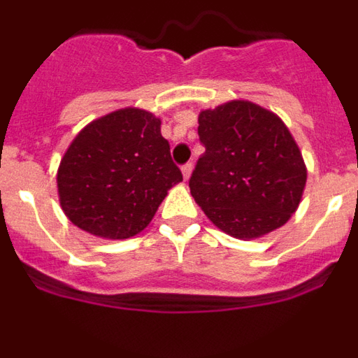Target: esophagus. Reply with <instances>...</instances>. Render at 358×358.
<instances>
[{"instance_id": "1", "label": "esophagus", "mask_w": 358, "mask_h": 358, "mask_svg": "<svg viewBox=\"0 0 358 358\" xmlns=\"http://www.w3.org/2000/svg\"><path fill=\"white\" fill-rule=\"evenodd\" d=\"M192 170H194V164L192 163H186L181 166V172H182V177H185V181H188L189 176H192Z\"/></svg>"}]
</instances>
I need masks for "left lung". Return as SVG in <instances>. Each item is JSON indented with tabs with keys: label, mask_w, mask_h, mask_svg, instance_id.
I'll list each match as a JSON object with an SVG mask.
<instances>
[{
	"label": "left lung",
	"mask_w": 358,
	"mask_h": 358,
	"mask_svg": "<svg viewBox=\"0 0 358 358\" xmlns=\"http://www.w3.org/2000/svg\"><path fill=\"white\" fill-rule=\"evenodd\" d=\"M206 152L189 192L226 235L255 240L289 222L306 185L301 150L283 120L249 100L199 113Z\"/></svg>",
	"instance_id": "left-lung-1"
}]
</instances>
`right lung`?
I'll use <instances>...</instances> for the list:
<instances>
[{
	"mask_svg": "<svg viewBox=\"0 0 358 358\" xmlns=\"http://www.w3.org/2000/svg\"><path fill=\"white\" fill-rule=\"evenodd\" d=\"M182 181L161 120L138 107L87 123L57 170L66 217L91 235L123 240L150 224L169 189Z\"/></svg>",
	"mask_w": 358,
	"mask_h": 358,
	"instance_id": "obj_1",
	"label": "right lung"
}]
</instances>
